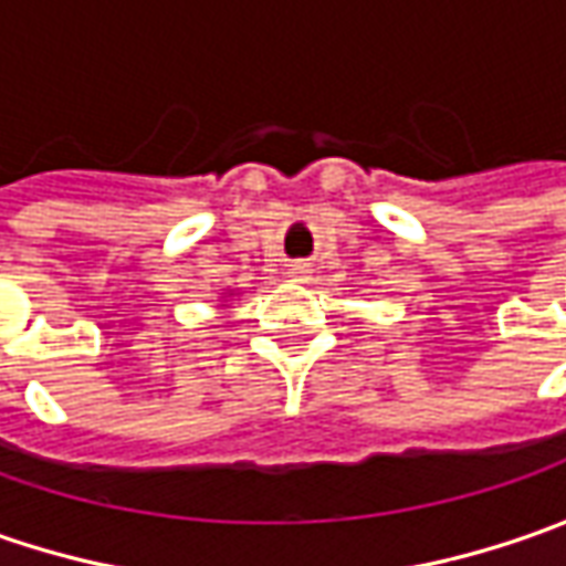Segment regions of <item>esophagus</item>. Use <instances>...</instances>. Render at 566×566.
<instances>
[{"label": "esophagus", "mask_w": 566, "mask_h": 566, "mask_svg": "<svg viewBox=\"0 0 566 566\" xmlns=\"http://www.w3.org/2000/svg\"><path fill=\"white\" fill-rule=\"evenodd\" d=\"M290 276H293V280H308V276H312V268L302 264V261H295V264H290Z\"/></svg>", "instance_id": "obj_1"}]
</instances>
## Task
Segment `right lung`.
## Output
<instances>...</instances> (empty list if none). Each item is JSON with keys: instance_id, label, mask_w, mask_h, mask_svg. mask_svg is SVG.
Returning a JSON list of instances; mask_svg holds the SVG:
<instances>
[{"instance_id": "add662e5", "label": "right lung", "mask_w": 566, "mask_h": 566, "mask_svg": "<svg viewBox=\"0 0 566 566\" xmlns=\"http://www.w3.org/2000/svg\"><path fill=\"white\" fill-rule=\"evenodd\" d=\"M229 295H235V293H220V298H223V302H227Z\"/></svg>"}]
</instances>
